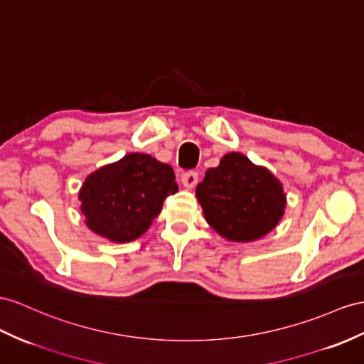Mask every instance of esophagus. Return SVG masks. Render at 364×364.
<instances>
[{
    "label": "esophagus",
    "instance_id": "esophagus-1",
    "mask_svg": "<svg viewBox=\"0 0 364 364\" xmlns=\"http://www.w3.org/2000/svg\"><path fill=\"white\" fill-rule=\"evenodd\" d=\"M198 181V173L197 172H191V173H184L181 176V183L186 189H193L195 184Z\"/></svg>",
    "mask_w": 364,
    "mask_h": 364
}]
</instances>
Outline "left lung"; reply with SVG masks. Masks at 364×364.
Here are the masks:
<instances>
[{
	"label": "left lung",
	"mask_w": 364,
	"mask_h": 364,
	"mask_svg": "<svg viewBox=\"0 0 364 364\" xmlns=\"http://www.w3.org/2000/svg\"><path fill=\"white\" fill-rule=\"evenodd\" d=\"M195 195L208 225L234 243H250L274 230L284 215L283 184L264 166L229 152L208 169Z\"/></svg>",
	"instance_id": "obj_1"
}]
</instances>
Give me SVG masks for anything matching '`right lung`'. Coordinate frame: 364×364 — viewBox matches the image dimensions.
<instances>
[{"label":"right lung","instance_id":"1","mask_svg":"<svg viewBox=\"0 0 364 364\" xmlns=\"http://www.w3.org/2000/svg\"><path fill=\"white\" fill-rule=\"evenodd\" d=\"M178 192L169 164L147 154H127L82 183L78 200L86 226L112 243H129L151 228L167 195Z\"/></svg>","mask_w":364,"mask_h":364}]
</instances>
